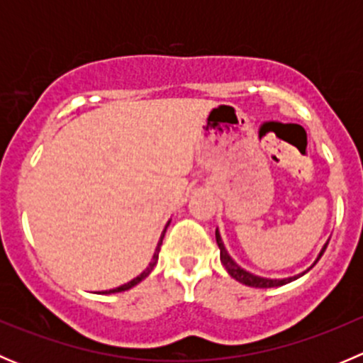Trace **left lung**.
<instances>
[{"mask_svg": "<svg viewBox=\"0 0 363 363\" xmlns=\"http://www.w3.org/2000/svg\"><path fill=\"white\" fill-rule=\"evenodd\" d=\"M216 242H218L219 258H221L223 267H225V269L228 270V274L233 277V279L239 281V283H242V284H246V286H251V288H276V286H283V284H286V283H291V281H295L296 277L302 276V274H300V276L288 277V279H263V277L252 276V274L246 272V270L240 269V267L237 265V263L233 262L232 258H230L228 252H226V250H225V246H223L221 237H219L218 230H216ZM327 246H328V244H325L323 250H321V252H320V256H318V259H320L321 256H323V252H325V250H327ZM318 259H316V262H314V265H316V263H318Z\"/></svg>", "mask_w": 363, "mask_h": 363, "instance_id": "obj_1", "label": "left lung"}]
</instances>
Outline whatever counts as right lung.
<instances>
[{
  "instance_id": "add662e5",
  "label": "right lung",
  "mask_w": 363,
  "mask_h": 363,
  "mask_svg": "<svg viewBox=\"0 0 363 363\" xmlns=\"http://www.w3.org/2000/svg\"><path fill=\"white\" fill-rule=\"evenodd\" d=\"M164 230H167V228H164ZM163 237H164V232H163V235H161V239H160V244H158V247H156V252H155V256H152V262L149 263V267H147V269L144 270V272L140 274V276H138V277H135V279H133V281H130V283L123 284V286L116 288V290H108V291H105V294H119V291H126V290H130V288H133L135 284H138V283H140L142 279H145V277H147L149 274L152 272V269H155V265H156V263H158V252H160L161 242H163Z\"/></svg>"
}]
</instances>
